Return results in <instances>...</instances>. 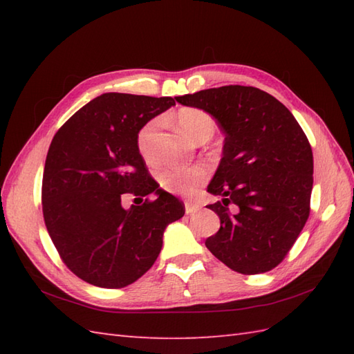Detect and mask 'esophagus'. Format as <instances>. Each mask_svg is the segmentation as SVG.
I'll use <instances>...</instances> for the list:
<instances>
[{"label":"esophagus","mask_w":354,"mask_h":354,"mask_svg":"<svg viewBox=\"0 0 354 354\" xmlns=\"http://www.w3.org/2000/svg\"><path fill=\"white\" fill-rule=\"evenodd\" d=\"M201 209V205L196 204V202H192V201H185V213L187 214H193L196 213Z\"/></svg>","instance_id":"1"}]
</instances>
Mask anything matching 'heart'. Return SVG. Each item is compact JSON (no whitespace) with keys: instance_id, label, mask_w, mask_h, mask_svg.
Listing matches in <instances>:
<instances>
[{"instance_id":"1","label":"heart","mask_w":354,"mask_h":354,"mask_svg":"<svg viewBox=\"0 0 354 354\" xmlns=\"http://www.w3.org/2000/svg\"><path fill=\"white\" fill-rule=\"evenodd\" d=\"M176 123L181 131L189 135L192 140H199L204 135H213L216 129V123L213 117L207 114L205 111L196 108H184L176 114ZM158 127V120L146 123L141 127L137 137V146L141 156L147 162L153 161L155 149L153 138ZM208 178V170L204 165H193V167H184V165H164L158 171V183L165 190L178 194H192L196 192L201 184L205 183Z\"/></svg>"}]
</instances>
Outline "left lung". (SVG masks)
I'll return each mask as SVG.
<instances>
[{
	"mask_svg": "<svg viewBox=\"0 0 354 354\" xmlns=\"http://www.w3.org/2000/svg\"><path fill=\"white\" fill-rule=\"evenodd\" d=\"M175 99L208 112L225 133L221 162L207 189L222 196L208 205L221 228L205 246L236 272L274 269L310 213L313 155L301 126L281 102L254 86L209 88Z\"/></svg>",
	"mask_w": 354,
	"mask_h": 354,
	"instance_id": "1",
	"label": "left lung"
}]
</instances>
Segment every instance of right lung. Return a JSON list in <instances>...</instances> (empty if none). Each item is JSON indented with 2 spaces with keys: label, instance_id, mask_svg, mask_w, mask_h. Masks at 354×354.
I'll return each mask as SVG.
<instances>
[{
  "label": "right lung",
  "instance_id": "add662e5",
  "mask_svg": "<svg viewBox=\"0 0 354 354\" xmlns=\"http://www.w3.org/2000/svg\"><path fill=\"white\" fill-rule=\"evenodd\" d=\"M175 104L171 97L104 93L53 138L42 178L45 227L71 272L106 289L124 288L152 268L169 223L184 204L160 189L137 146L142 126ZM153 196L126 210L124 194Z\"/></svg>",
  "mask_w": 354,
  "mask_h": 354
}]
</instances>
